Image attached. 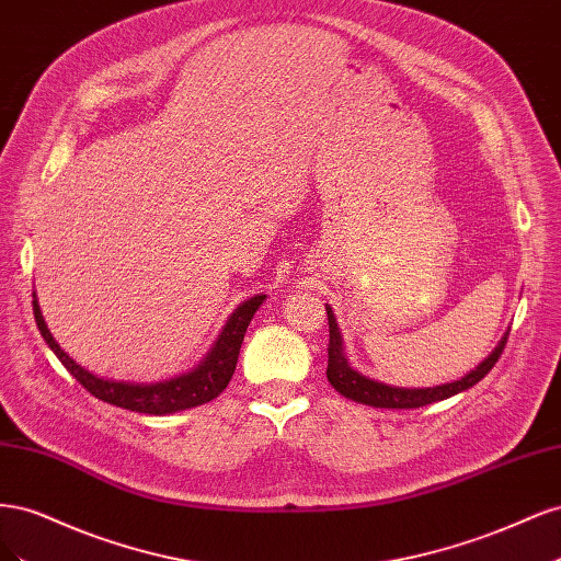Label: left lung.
<instances>
[{"label": "left lung", "mask_w": 561, "mask_h": 561, "mask_svg": "<svg viewBox=\"0 0 561 561\" xmlns=\"http://www.w3.org/2000/svg\"><path fill=\"white\" fill-rule=\"evenodd\" d=\"M328 311V322H330V346H328V381L336 390L339 396H344L358 404H369V407H379V410H414V407H423L431 402L447 400L451 396L463 393V390L472 388L478 381H482L489 369L499 363V355L507 342V330L496 348L491 351L486 358L470 369L466 377L449 381V383H439V386H423V388H410V386H393L379 379H371L363 371L351 367L348 355L344 348V334L339 330L336 316L332 311L330 304H325Z\"/></svg>", "instance_id": "1"}]
</instances>
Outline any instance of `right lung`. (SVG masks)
Listing matches in <instances>:
<instances>
[{
  "mask_svg": "<svg viewBox=\"0 0 561 561\" xmlns=\"http://www.w3.org/2000/svg\"><path fill=\"white\" fill-rule=\"evenodd\" d=\"M32 299H35L32 301V309H35V320L44 342L48 344L50 351L56 353V358L65 365V369L70 371V375L87 388L91 396H95L98 400H105L110 404L124 407V410H130V412L168 416L175 412L194 410V407L206 404L222 393L233 377L236 363H239V351H241L250 320L264 304L266 295L264 293L252 295L233 309V313L225 322V328L219 330L215 344L206 355H203L198 365L182 371V375L159 379V381L110 379V377H100L95 371L79 365L70 353L60 348L54 334H50L39 309L37 293H32Z\"/></svg>",
  "mask_w": 561,
  "mask_h": 561,
  "instance_id": "right-lung-1",
  "label": "right lung"
}]
</instances>
